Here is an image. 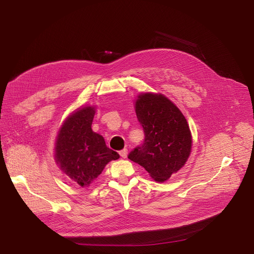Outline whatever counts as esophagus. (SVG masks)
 Listing matches in <instances>:
<instances>
[{"instance_id": "obj_1", "label": "esophagus", "mask_w": 254, "mask_h": 254, "mask_svg": "<svg viewBox=\"0 0 254 254\" xmlns=\"http://www.w3.org/2000/svg\"><path fill=\"white\" fill-rule=\"evenodd\" d=\"M120 155H121V157L122 158H127V149H124V150H122V151H120Z\"/></svg>"}]
</instances>
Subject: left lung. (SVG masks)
<instances>
[{
	"mask_svg": "<svg viewBox=\"0 0 254 254\" xmlns=\"http://www.w3.org/2000/svg\"><path fill=\"white\" fill-rule=\"evenodd\" d=\"M135 114L144 132V140L127 156L164 182L187 162L192 136L179 108L163 94L142 93L135 101Z\"/></svg>",
	"mask_w": 254,
	"mask_h": 254,
	"instance_id": "8db88e82",
	"label": "left lung"
}]
</instances>
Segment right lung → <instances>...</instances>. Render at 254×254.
Listing matches in <instances>:
<instances>
[{
	"label": "right lung",
	"instance_id": "add662e5",
	"mask_svg": "<svg viewBox=\"0 0 254 254\" xmlns=\"http://www.w3.org/2000/svg\"><path fill=\"white\" fill-rule=\"evenodd\" d=\"M95 111L86 106L72 114L59 130L55 158L60 169L74 184L87 187L101 174L108 162L120 155L106 147L104 138L92 131Z\"/></svg>",
	"mask_w": 254,
	"mask_h": 254
}]
</instances>
